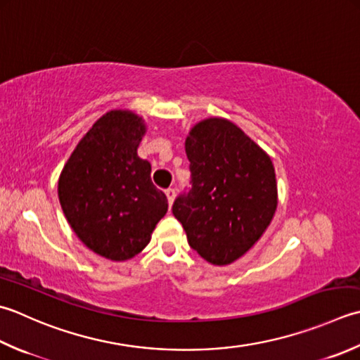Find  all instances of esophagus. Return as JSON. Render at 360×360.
Listing matches in <instances>:
<instances>
[{
    "label": "esophagus",
    "instance_id": "1",
    "mask_svg": "<svg viewBox=\"0 0 360 360\" xmlns=\"http://www.w3.org/2000/svg\"><path fill=\"white\" fill-rule=\"evenodd\" d=\"M165 195H167V198H168V202H173V200H174V196H176V192H174V188H167L165 190Z\"/></svg>",
    "mask_w": 360,
    "mask_h": 360
}]
</instances>
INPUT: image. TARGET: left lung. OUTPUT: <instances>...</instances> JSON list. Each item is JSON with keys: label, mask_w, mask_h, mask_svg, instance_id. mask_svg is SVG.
<instances>
[{"label": "left lung", "mask_w": 360, "mask_h": 360, "mask_svg": "<svg viewBox=\"0 0 360 360\" xmlns=\"http://www.w3.org/2000/svg\"><path fill=\"white\" fill-rule=\"evenodd\" d=\"M192 188L173 215L188 245L214 265H228L255 245L273 220L278 184L269 154L226 118H206L186 139Z\"/></svg>", "instance_id": "8db88e82"}]
</instances>
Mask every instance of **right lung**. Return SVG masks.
<instances>
[{"label":"right lung","mask_w":360,"mask_h":360,"mask_svg":"<svg viewBox=\"0 0 360 360\" xmlns=\"http://www.w3.org/2000/svg\"><path fill=\"white\" fill-rule=\"evenodd\" d=\"M145 132L143 118L134 112H108L76 145L59 176V201L75 234L117 262L150 243L168 210L165 193L151 181V164L137 154Z\"/></svg>","instance_id":"add662e5"}]
</instances>
